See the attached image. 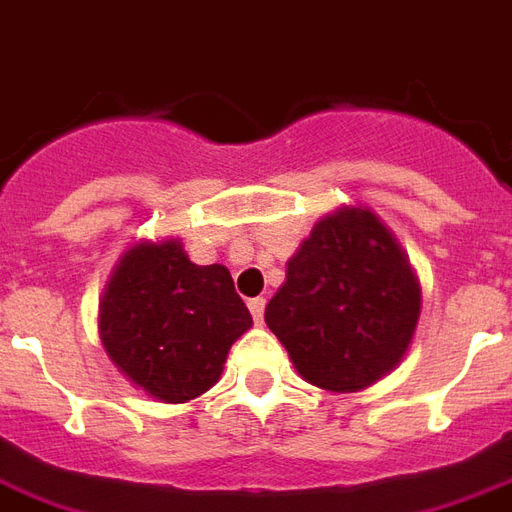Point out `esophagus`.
Returning <instances> with one entry per match:
<instances>
[{"instance_id":"1","label":"esophagus","mask_w":512,"mask_h":512,"mask_svg":"<svg viewBox=\"0 0 512 512\" xmlns=\"http://www.w3.org/2000/svg\"><path fill=\"white\" fill-rule=\"evenodd\" d=\"M248 310H251L253 321L261 324V318H264V299L256 297V299H248Z\"/></svg>"}]
</instances>
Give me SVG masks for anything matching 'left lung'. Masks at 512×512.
Segmentation results:
<instances>
[{"mask_svg":"<svg viewBox=\"0 0 512 512\" xmlns=\"http://www.w3.org/2000/svg\"><path fill=\"white\" fill-rule=\"evenodd\" d=\"M421 315V286L367 207L324 215L288 259L264 321L307 383L361 391L397 367Z\"/></svg>","mask_w":512,"mask_h":512,"instance_id":"1","label":"left lung"}]
</instances>
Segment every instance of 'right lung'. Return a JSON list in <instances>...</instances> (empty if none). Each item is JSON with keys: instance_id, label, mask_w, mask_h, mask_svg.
Instances as JSON below:
<instances>
[{"instance_id": "obj_1", "label": "right lung", "mask_w": 512, "mask_h": 512, "mask_svg": "<svg viewBox=\"0 0 512 512\" xmlns=\"http://www.w3.org/2000/svg\"><path fill=\"white\" fill-rule=\"evenodd\" d=\"M253 318L224 264L199 267L180 240L137 242L99 302V337L118 370L159 402L213 388Z\"/></svg>"}]
</instances>
